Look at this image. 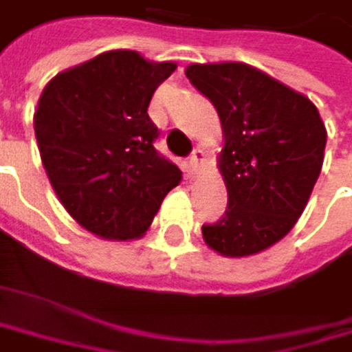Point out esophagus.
Masks as SVG:
<instances>
[{
	"label": "esophagus",
	"instance_id": "esophagus-1",
	"mask_svg": "<svg viewBox=\"0 0 352 352\" xmlns=\"http://www.w3.org/2000/svg\"><path fill=\"white\" fill-rule=\"evenodd\" d=\"M202 162H205V152H202V150H194V152H192V156L188 158L190 173H192V175H196V173L200 170Z\"/></svg>",
	"mask_w": 352,
	"mask_h": 352
}]
</instances>
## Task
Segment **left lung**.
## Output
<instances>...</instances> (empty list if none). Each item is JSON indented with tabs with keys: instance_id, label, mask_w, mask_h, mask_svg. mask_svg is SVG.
Returning <instances> with one entry per match:
<instances>
[{
	"instance_id": "obj_1",
	"label": "left lung",
	"mask_w": 352,
	"mask_h": 352,
	"mask_svg": "<svg viewBox=\"0 0 352 352\" xmlns=\"http://www.w3.org/2000/svg\"><path fill=\"white\" fill-rule=\"evenodd\" d=\"M188 80L215 105L228 209L202 226L205 243L245 258L296 226L323 166L325 124L308 97L245 63L190 65Z\"/></svg>"
}]
</instances>
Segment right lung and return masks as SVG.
Returning a JSON list of instances; mask_svg holds the SVG:
<instances>
[{
    "label": "right lung",
    "mask_w": 352,
    "mask_h": 352,
    "mask_svg": "<svg viewBox=\"0 0 352 352\" xmlns=\"http://www.w3.org/2000/svg\"><path fill=\"white\" fill-rule=\"evenodd\" d=\"M177 69L135 50H109L54 76L37 101L35 139L48 179L88 232L139 239L182 170L162 158L147 116L154 90Z\"/></svg>",
    "instance_id": "obj_1"
}]
</instances>
